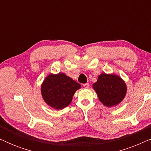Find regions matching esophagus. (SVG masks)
<instances>
[{"label": "esophagus", "instance_id": "esophagus-1", "mask_svg": "<svg viewBox=\"0 0 151 151\" xmlns=\"http://www.w3.org/2000/svg\"><path fill=\"white\" fill-rule=\"evenodd\" d=\"M83 86H84V88H88V87H89V84H88V83H85V84H83Z\"/></svg>", "mask_w": 151, "mask_h": 151}]
</instances>
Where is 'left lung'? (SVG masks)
I'll return each mask as SVG.
<instances>
[{
  "mask_svg": "<svg viewBox=\"0 0 151 151\" xmlns=\"http://www.w3.org/2000/svg\"><path fill=\"white\" fill-rule=\"evenodd\" d=\"M93 87L100 102L108 107L118 104L127 93L125 82L114 74H100L97 82L93 84Z\"/></svg>",
  "mask_w": 151,
  "mask_h": 151,
  "instance_id": "obj_1",
  "label": "left lung"
}]
</instances>
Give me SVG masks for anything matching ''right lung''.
I'll use <instances>...</instances> for the list:
<instances>
[{
	"mask_svg": "<svg viewBox=\"0 0 151 151\" xmlns=\"http://www.w3.org/2000/svg\"><path fill=\"white\" fill-rule=\"evenodd\" d=\"M80 84L65 73L50 74L45 78L41 86L43 100L49 106L63 109L69 105Z\"/></svg>",
	"mask_w": 151,
	"mask_h": 151,
	"instance_id": "1",
	"label": "right lung"
}]
</instances>
